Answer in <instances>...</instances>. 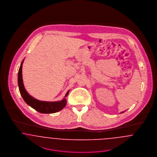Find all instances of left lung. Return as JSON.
<instances>
[{
    "instance_id": "obj_1",
    "label": "left lung",
    "mask_w": 157,
    "mask_h": 157,
    "mask_svg": "<svg viewBox=\"0 0 157 157\" xmlns=\"http://www.w3.org/2000/svg\"><path fill=\"white\" fill-rule=\"evenodd\" d=\"M124 112H122V113H124Z\"/></svg>"
}]
</instances>
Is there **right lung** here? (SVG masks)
<instances>
[{
    "mask_svg": "<svg viewBox=\"0 0 157 157\" xmlns=\"http://www.w3.org/2000/svg\"><path fill=\"white\" fill-rule=\"evenodd\" d=\"M24 59L21 63V66L18 71L17 75V82L20 93L24 100L26 103L33 107L35 110L41 113H54L62 110L66 106L67 99L65 98L68 94L69 90L67 92L64 98L61 101H40L33 98L26 91L24 86L22 80V64Z\"/></svg>",
    "mask_w": 157,
    "mask_h": 157,
    "instance_id": "obj_1",
    "label": "right lung"
}]
</instances>
